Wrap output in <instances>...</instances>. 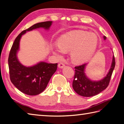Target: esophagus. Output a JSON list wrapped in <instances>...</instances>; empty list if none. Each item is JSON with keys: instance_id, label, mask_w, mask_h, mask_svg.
Returning <instances> with one entry per match:
<instances>
[{"instance_id": "34e87169", "label": "esophagus", "mask_w": 124, "mask_h": 124, "mask_svg": "<svg viewBox=\"0 0 124 124\" xmlns=\"http://www.w3.org/2000/svg\"><path fill=\"white\" fill-rule=\"evenodd\" d=\"M65 66V64L62 62H60L58 64V67L60 68V69H62L63 67H64Z\"/></svg>"}]
</instances>
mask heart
Here are the masks:
<instances>
[{
    "mask_svg": "<svg viewBox=\"0 0 124 124\" xmlns=\"http://www.w3.org/2000/svg\"><path fill=\"white\" fill-rule=\"evenodd\" d=\"M98 41L97 35L94 33L74 30L60 37L57 42L58 47H53L52 52L59 58L64 52H70L73 61L81 63L87 61L94 54Z\"/></svg>",
    "mask_w": 124,
    "mask_h": 124,
    "instance_id": "b5f03b06",
    "label": "heart"
}]
</instances>
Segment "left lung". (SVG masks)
<instances>
[{"label": "left lung", "instance_id": "1", "mask_svg": "<svg viewBox=\"0 0 124 124\" xmlns=\"http://www.w3.org/2000/svg\"><path fill=\"white\" fill-rule=\"evenodd\" d=\"M104 39H106L105 36ZM86 65L84 64L75 67L72 86L78 94L84 97H91L98 94L108 87L115 67V58L113 55L111 66L107 76L98 81H93L87 77L84 72Z\"/></svg>", "mask_w": 124, "mask_h": 124}]
</instances>
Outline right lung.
Wrapping results in <instances>:
<instances>
[{"label":"right lung","instance_id":"1","mask_svg":"<svg viewBox=\"0 0 124 124\" xmlns=\"http://www.w3.org/2000/svg\"><path fill=\"white\" fill-rule=\"evenodd\" d=\"M52 22H39L22 31L16 37L10 50L8 59L10 80L15 87L24 94L37 95L43 92L52 75L56 71L58 64L41 62L31 67L22 65L16 57V53L19 49L20 39L26 31L41 27L48 29Z\"/></svg>","mask_w":124,"mask_h":124}]
</instances>
